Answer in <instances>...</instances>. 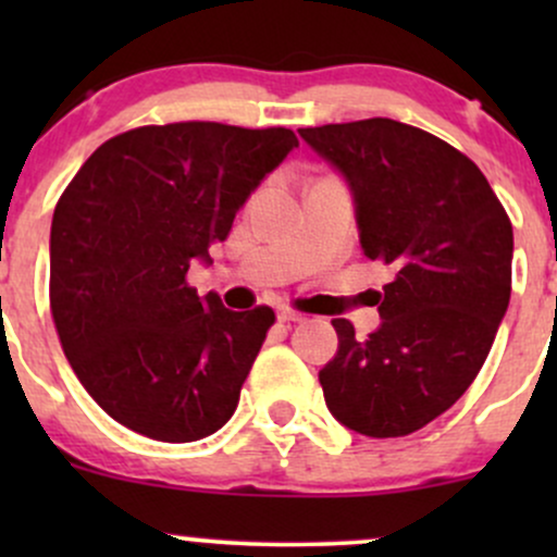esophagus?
Listing matches in <instances>:
<instances>
[{"instance_id": "obj_1", "label": "esophagus", "mask_w": 557, "mask_h": 557, "mask_svg": "<svg viewBox=\"0 0 557 557\" xmlns=\"http://www.w3.org/2000/svg\"><path fill=\"white\" fill-rule=\"evenodd\" d=\"M277 319H280V322H283V324H296V322H304L306 314H300V311L290 309V306H280Z\"/></svg>"}]
</instances>
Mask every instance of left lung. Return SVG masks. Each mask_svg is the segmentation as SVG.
I'll use <instances>...</instances> for the list:
<instances>
[{
    "label": "left lung",
    "instance_id": "1",
    "mask_svg": "<svg viewBox=\"0 0 557 557\" xmlns=\"http://www.w3.org/2000/svg\"><path fill=\"white\" fill-rule=\"evenodd\" d=\"M354 190L361 248L395 272L382 324L359 337L335 319L337 356L319 372L341 424L406 437L476 380L510 300L513 227L487 177L443 138L398 120L300 127Z\"/></svg>",
    "mask_w": 557,
    "mask_h": 557
}]
</instances>
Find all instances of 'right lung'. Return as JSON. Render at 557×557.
<instances>
[{
    "instance_id": "obj_1",
    "label": "right lung",
    "mask_w": 557,
    "mask_h": 557,
    "mask_svg": "<svg viewBox=\"0 0 557 557\" xmlns=\"http://www.w3.org/2000/svg\"><path fill=\"white\" fill-rule=\"evenodd\" d=\"M296 146L287 127H133L104 140L57 201V335L86 393L127 430L194 443L235 413L274 311L198 298L185 274Z\"/></svg>"
}]
</instances>
